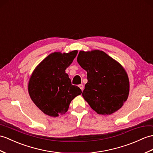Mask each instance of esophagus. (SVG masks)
Here are the masks:
<instances>
[{
    "label": "esophagus",
    "instance_id": "1",
    "mask_svg": "<svg viewBox=\"0 0 153 153\" xmlns=\"http://www.w3.org/2000/svg\"><path fill=\"white\" fill-rule=\"evenodd\" d=\"M79 87L81 88V91H83L84 89V85L83 84H80L79 85Z\"/></svg>",
    "mask_w": 153,
    "mask_h": 153
}]
</instances>
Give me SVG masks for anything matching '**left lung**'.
<instances>
[{
	"label": "left lung",
	"instance_id": "8db88e82",
	"mask_svg": "<svg viewBox=\"0 0 153 153\" xmlns=\"http://www.w3.org/2000/svg\"><path fill=\"white\" fill-rule=\"evenodd\" d=\"M77 62L87 72L84 99L98 114L111 115L122 107L129 94L127 73L118 62L102 51H80Z\"/></svg>",
	"mask_w": 153,
	"mask_h": 153
}]
</instances>
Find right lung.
<instances>
[{
	"mask_svg": "<svg viewBox=\"0 0 153 153\" xmlns=\"http://www.w3.org/2000/svg\"><path fill=\"white\" fill-rule=\"evenodd\" d=\"M77 51L68 53L55 52L36 66L28 85L30 98L45 115L57 117L68 111L71 101L81 94L72 85L65 70L72 64Z\"/></svg>",
	"mask_w": 153,
	"mask_h": 153,
	"instance_id": "right-lung-1",
	"label": "right lung"
}]
</instances>
